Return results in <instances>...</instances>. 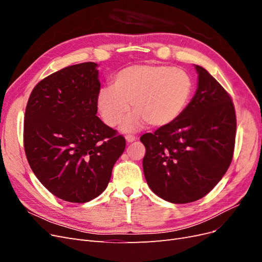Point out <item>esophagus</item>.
<instances>
[{
	"instance_id": "esophagus-1",
	"label": "esophagus",
	"mask_w": 262,
	"mask_h": 262,
	"mask_svg": "<svg viewBox=\"0 0 262 262\" xmlns=\"http://www.w3.org/2000/svg\"><path fill=\"white\" fill-rule=\"evenodd\" d=\"M137 140V137H134V136H125V141L128 142V143H132V142H134Z\"/></svg>"
}]
</instances>
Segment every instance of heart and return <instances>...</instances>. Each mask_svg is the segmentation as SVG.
<instances>
[{
    "instance_id": "b5f03b06",
    "label": "heart",
    "mask_w": 262,
    "mask_h": 262,
    "mask_svg": "<svg viewBox=\"0 0 262 262\" xmlns=\"http://www.w3.org/2000/svg\"><path fill=\"white\" fill-rule=\"evenodd\" d=\"M194 92V81L187 71L169 66L136 64L115 75L113 87L97 95V109L109 126L124 120V131H136L146 122L152 126L167 125L181 116Z\"/></svg>"
}]
</instances>
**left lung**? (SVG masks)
<instances>
[{
    "mask_svg": "<svg viewBox=\"0 0 262 262\" xmlns=\"http://www.w3.org/2000/svg\"><path fill=\"white\" fill-rule=\"evenodd\" d=\"M191 101L173 122L140 138L146 153L147 185L162 199L189 203L201 199L225 175L233 160L236 115L232 98L202 67Z\"/></svg>",
    "mask_w": 262,
    "mask_h": 262,
    "instance_id": "obj_1",
    "label": "left lung"
}]
</instances>
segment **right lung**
<instances>
[{
    "instance_id": "1",
    "label": "right lung",
    "mask_w": 262,
    "mask_h": 262,
    "mask_svg": "<svg viewBox=\"0 0 262 262\" xmlns=\"http://www.w3.org/2000/svg\"><path fill=\"white\" fill-rule=\"evenodd\" d=\"M97 64L62 69L31 92L24 147L38 180L60 199L85 203L107 188L125 140L96 116Z\"/></svg>"
}]
</instances>
